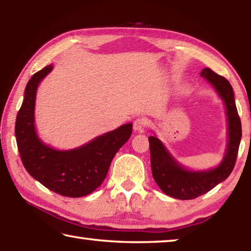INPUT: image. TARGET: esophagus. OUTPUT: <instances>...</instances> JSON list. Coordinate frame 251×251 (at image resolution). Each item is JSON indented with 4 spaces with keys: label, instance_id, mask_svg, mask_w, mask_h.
Masks as SVG:
<instances>
[{
    "label": "esophagus",
    "instance_id": "1",
    "mask_svg": "<svg viewBox=\"0 0 251 251\" xmlns=\"http://www.w3.org/2000/svg\"><path fill=\"white\" fill-rule=\"evenodd\" d=\"M146 126H147V120L144 117L136 118L134 122V129L136 131H144Z\"/></svg>",
    "mask_w": 251,
    "mask_h": 251
}]
</instances>
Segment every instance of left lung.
Instances as JSON below:
<instances>
[{"label":"left lung","mask_w":251,"mask_h":251,"mask_svg":"<svg viewBox=\"0 0 251 251\" xmlns=\"http://www.w3.org/2000/svg\"><path fill=\"white\" fill-rule=\"evenodd\" d=\"M201 75L214 86L226 105L228 143L222 163L209 171H188L177 163L158 138L155 136H150L148 138L151 173L156 184L164 194L181 201L201 196L228 178L235 167L241 139V122L230 83L208 67L201 71Z\"/></svg>","instance_id":"1"}]
</instances>
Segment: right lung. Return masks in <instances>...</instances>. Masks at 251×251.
Segmentation results:
<instances>
[{
  "label": "right lung",
  "instance_id": "add662e5",
  "mask_svg": "<svg viewBox=\"0 0 251 251\" xmlns=\"http://www.w3.org/2000/svg\"><path fill=\"white\" fill-rule=\"evenodd\" d=\"M52 70L53 65L45 66L25 87L15 123L20 156L29 175L46 188L65 197L87 196L105 179L114 156L129 139L133 124L122 125L74 150L57 151L45 145L36 134L34 109L37 86Z\"/></svg>",
  "mask_w": 251,
  "mask_h": 251
}]
</instances>
